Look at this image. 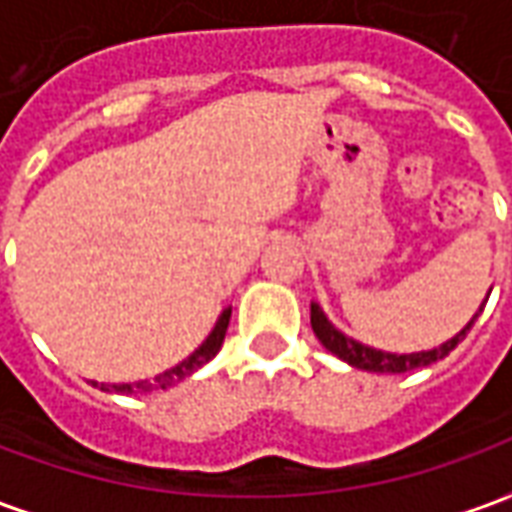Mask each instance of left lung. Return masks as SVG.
<instances>
[{
	"label": "left lung",
	"instance_id": "1",
	"mask_svg": "<svg viewBox=\"0 0 512 512\" xmlns=\"http://www.w3.org/2000/svg\"><path fill=\"white\" fill-rule=\"evenodd\" d=\"M491 296V293H488ZM485 296V301H488ZM485 304H480V310L474 312L472 321L463 326L461 332L450 337L447 343H441L439 348H428V351H417V354H389V351H378V348H370V345L359 343L354 337H348L343 334L337 326H334L329 318H326V312L321 310V304H310V323H312V332L315 337L321 340V345L326 351H332L334 356H340L343 362H348L356 370H367V373H408V370H417V367H428L433 362H439L444 356L450 354L455 345L461 343L466 332L472 329L474 321H477V315L483 312Z\"/></svg>",
	"mask_w": 512,
	"mask_h": 512
}]
</instances>
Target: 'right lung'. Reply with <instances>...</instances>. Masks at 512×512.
<instances>
[{
    "mask_svg": "<svg viewBox=\"0 0 512 512\" xmlns=\"http://www.w3.org/2000/svg\"><path fill=\"white\" fill-rule=\"evenodd\" d=\"M230 312L233 307H224L219 321L213 323L211 334L200 343V348L189 354L183 362H178L175 367L164 370L161 376H156L153 381H134V384H101L104 392H120V395H139V392H156V389H167V386H175L183 378H189L191 373H197L202 365H208L213 356L219 354V348L224 343V334H227V326H230ZM93 386H98V381H90Z\"/></svg>",
    "mask_w": 512,
    "mask_h": 512,
    "instance_id": "1",
    "label": "right lung"
}]
</instances>
